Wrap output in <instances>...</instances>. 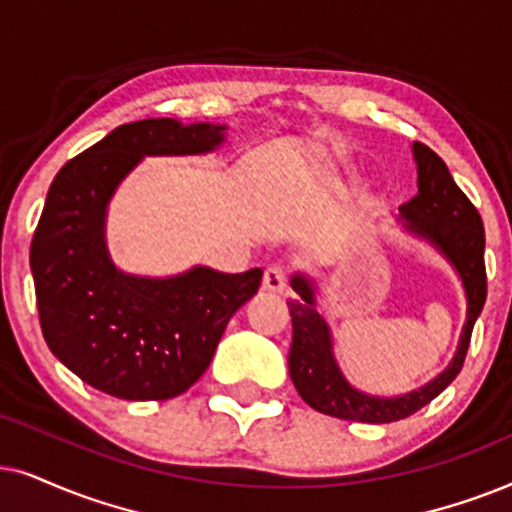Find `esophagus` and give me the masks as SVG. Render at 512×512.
Returning <instances> with one entry per match:
<instances>
[{
    "label": "esophagus",
    "instance_id": "esophagus-1",
    "mask_svg": "<svg viewBox=\"0 0 512 512\" xmlns=\"http://www.w3.org/2000/svg\"><path fill=\"white\" fill-rule=\"evenodd\" d=\"M288 288V269L283 264H271V267L264 271V290L269 292H283Z\"/></svg>",
    "mask_w": 512,
    "mask_h": 512
}]
</instances>
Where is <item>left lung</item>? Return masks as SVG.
<instances>
[{
    "mask_svg": "<svg viewBox=\"0 0 512 512\" xmlns=\"http://www.w3.org/2000/svg\"><path fill=\"white\" fill-rule=\"evenodd\" d=\"M414 159L419 170V194L400 206V215L407 220V229L438 245L459 271L468 297V318L463 325L459 351L452 365L419 391L400 398H372L360 393L346 384L332 358L330 330L316 311L311 283L304 276H295L292 290L297 292V297L288 302L292 318L290 379L306 405L330 417L365 421V424H391L419 412L433 398H438L461 372L473 325L485 306V227L478 208L456 187L445 161L431 147L414 142Z\"/></svg>",
    "mask_w": 512,
    "mask_h": 512,
    "instance_id": "1",
    "label": "left lung"
}]
</instances>
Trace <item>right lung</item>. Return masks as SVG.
Returning a JSON list of instances; mask_svg holds the SVG:
<instances>
[{
	"label": "right lung",
	"mask_w": 512,
	"mask_h": 512,
	"mask_svg": "<svg viewBox=\"0 0 512 512\" xmlns=\"http://www.w3.org/2000/svg\"><path fill=\"white\" fill-rule=\"evenodd\" d=\"M224 126L145 119L114 128L53 177L30 245L39 325L60 363L121 400H168L208 370L229 318L260 290L262 269L196 267L152 281L114 269L105 208L145 154H201Z\"/></svg>",
	"instance_id": "1"
}]
</instances>
